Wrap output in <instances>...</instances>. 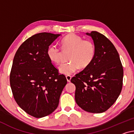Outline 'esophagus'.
Returning a JSON list of instances; mask_svg holds the SVG:
<instances>
[{
	"mask_svg": "<svg viewBox=\"0 0 134 134\" xmlns=\"http://www.w3.org/2000/svg\"><path fill=\"white\" fill-rule=\"evenodd\" d=\"M66 79H67L68 82H70L71 76H70V75H67V76H66Z\"/></svg>",
	"mask_w": 134,
	"mask_h": 134,
	"instance_id": "1",
	"label": "esophagus"
}]
</instances>
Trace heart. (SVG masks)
<instances>
[{
	"mask_svg": "<svg viewBox=\"0 0 134 134\" xmlns=\"http://www.w3.org/2000/svg\"><path fill=\"white\" fill-rule=\"evenodd\" d=\"M61 44L64 51H71L69 57L70 62L64 63L59 67V71L64 75H71L80 66L88 67L94 58L95 46L91 40L83 39L80 36L71 33L63 38ZM62 55L63 51L57 45L51 46L47 50L48 58L56 64L61 63Z\"/></svg>",
	"mask_w": 134,
	"mask_h": 134,
	"instance_id": "1",
	"label": "heart"
}]
</instances>
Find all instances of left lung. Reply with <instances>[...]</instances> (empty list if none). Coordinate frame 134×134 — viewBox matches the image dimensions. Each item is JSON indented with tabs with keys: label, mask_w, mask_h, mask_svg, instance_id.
<instances>
[{
	"label": "left lung",
	"mask_w": 134,
	"mask_h": 134,
	"mask_svg": "<svg viewBox=\"0 0 134 134\" xmlns=\"http://www.w3.org/2000/svg\"><path fill=\"white\" fill-rule=\"evenodd\" d=\"M86 35L94 40L95 55L71 82L76 86L77 105L86 111L100 113L109 109L119 96L124 69L118 52L109 39L96 31Z\"/></svg>",
	"instance_id": "obj_1"
}]
</instances>
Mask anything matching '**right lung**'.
I'll use <instances>...</instances> for the list:
<instances>
[{"label":"right lung","mask_w":134,"mask_h":134,"mask_svg":"<svg viewBox=\"0 0 134 134\" xmlns=\"http://www.w3.org/2000/svg\"><path fill=\"white\" fill-rule=\"evenodd\" d=\"M60 35L40 33L29 37L16 51L10 73L16 103L27 114L41 118L58 107L67 84L65 76L48 58L49 46Z\"/></svg>","instance_id":"1"}]
</instances>
